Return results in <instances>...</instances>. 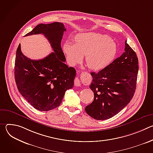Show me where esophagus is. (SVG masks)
<instances>
[{"mask_svg": "<svg viewBox=\"0 0 153 153\" xmlns=\"http://www.w3.org/2000/svg\"><path fill=\"white\" fill-rule=\"evenodd\" d=\"M74 85L76 86H80V85H81L79 79H78V77H76L74 79Z\"/></svg>", "mask_w": 153, "mask_h": 153, "instance_id": "1", "label": "esophagus"}]
</instances>
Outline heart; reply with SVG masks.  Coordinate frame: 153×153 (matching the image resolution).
Listing matches in <instances>:
<instances>
[{
    "instance_id": "1",
    "label": "heart",
    "mask_w": 153,
    "mask_h": 153,
    "mask_svg": "<svg viewBox=\"0 0 153 153\" xmlns=\"http://www.w3.org/2000/svg\"><path fill=\"white\" fill-rule=\"evenodd\" d=\"M74 44L64 43L63 51L70 66L74 67L85 57L88 67L99 71L113 60L116 54V45L110 37L96 33H80L74 37Z\"/></svg>"
}]
</instances>
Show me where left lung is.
<instances>
[{"mask_svg": "<svg viewBox=\"0 0 153 153\" xmlns=\"http://www.w3.org/2000/svg\"><path fill=\"white\" fill-rule=\"evenodd\" d=\"M125 52L112 63L96 73L90 85L94 100L87 105L86 113L96 120L111 118L129 103L134 96L139 71L138 58L125 41Z\"/></svg>", "mask_w": 153, "mask_h": 153, "instance_id": "1", "label": "left lung"}]
</instances>
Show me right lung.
Returning <instances> with one entry per match:
<instances>
[{"instance_id": "obj_1", "label": "right lung", "mask_w": 153, "mask_h": 153, "mask_svg": "<svg viewBox=\"0 0 153 153\" xmlns=\"http://www.w3.org/2000/svg\"><path fill=\"white\" fill-rule=\"evenodd\" d=\"M66 28L60 22L39 24L25 36L43 34L53 52L40 60L24 56L19 45L15 60L14 77L21 95L37 110L47 111L58 107L65 91L71 89L76 71L68 67L61 48V40Z\"/></svg>"}]
</instances>
